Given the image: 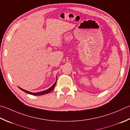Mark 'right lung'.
Returning <instances> with one entry per match:
<instances>
[{
	"instance_id": "1",
	"label": "right lung",
	"mask_w": 130,
	"mask_h": 130,
	"mask_svg": "<svg viewBox=\"0 0 130 130\" xmlns=\"http://www.w3.org/2000/svg\"><path fill=\"white\" fill-rule=\"evenodd\" d=\"M56 81L55 82V83L53 84V85L50 88H49L48 89H47V90H45V91H41V92H37V93H33V92H30V91H26L25 90H24V89H22V88L19 87V88L20 89V90H21L22 91H24L25 92H26L28 94H30V95H34V96H40V95H45V94H47V93H50V92H51V91L53 90V88H55V86H56Z\"/></svg>"
}]
</instances>
